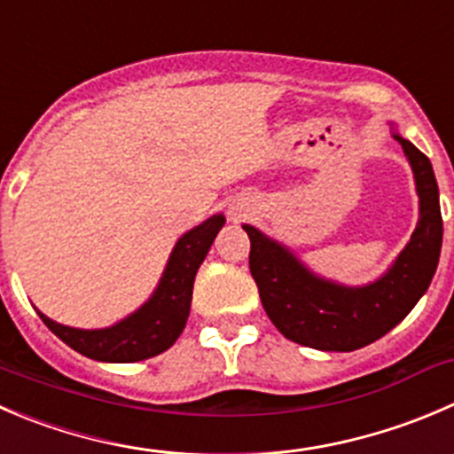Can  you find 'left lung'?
<instances>
[{"label":"left lung","mask_w":454,"mask_h":454,"mask_svg":"<svg viewBox=\"0 0 454 454\" xmlns=\"http://www.w3.org/2000/svg\"><path fill=\"white\" fill-rule=\"evenodd\" d=\"M412 166L419 192V222L395 266L364 288H344L317 279L279 244L257 228L250 237V275L263 310L294 344L330 353H350L393 330L428 290L442 250V210L430 160L408 139L395 135Z\"/></svg>","instance_id":"left-lung-1"}]
</instances>
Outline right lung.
Masks as SVG:
<instances>
[{
	"label": "right lung",
	"mask_w": 454,
	"mask_h": 454,
	"mask_svg": "<svg viewBox=\"0 0 454 454\" xmlns=\"http://www.w3.org/2000/svg\"><path fill=\"white\" fill-rule=\"evenodd\" d=\"M222 226V215H213L201 226L186 232L175 246L160 288L155 290L151 301L113 328L77 330L55 324L42 312L39 317L64 344L97 362L130 364L155 357L168 350L182 334L191 312L197 268L208 254L210 244Z\"/></svg>",
	"instance_id": "1"
}]
</instances>
